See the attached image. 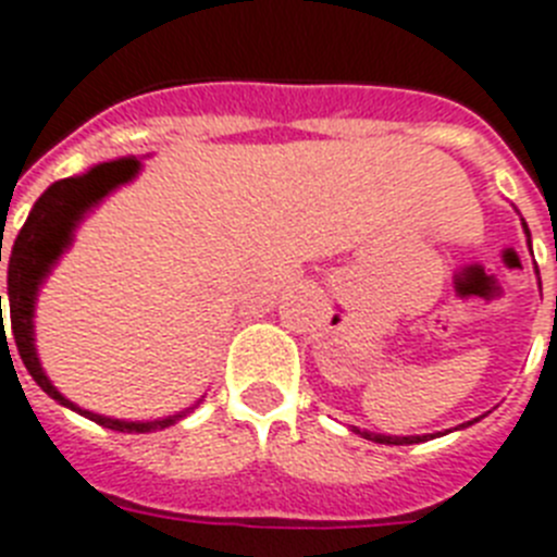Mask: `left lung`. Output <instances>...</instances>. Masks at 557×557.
Here are the masks:
<instances>
[{
  "label": "left lung",
  "mask_w": 557,
  "mask_h": 557,
  "mask_svg": "<svg viewBox=\"0 0 557 557\" xmlns=\"http://www.w3.org/2000/svg\"><path fill=\"white\" fill-rule=\"evenodd\" d=\"M524 231H527V222H524ZM527 236H530V231H527ZM470 425V422H468ZM363 440H372V442H380V445H411V442H425L428 436H383V434H369V431H360V428H355Z\"/></svg>",
  "instance_id": "8db88e82"
}]
</instances>
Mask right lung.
<instances>
[{
    "instance_id": "right-lung-1",
    "label": "right lung",
    "mask_w": 557,
    "mask_h": 557,
    "mask_svg": "<svg viewBox=\"0 0 557 557\" xmlns=\"http://www.w3.org/2000/svg\"><path fill=\"white\" fill-rule=\"evenodd\" d=\"M140 163L135 157H121V160H112V163H101L89 169L87 174L81 177H66L52 183L33 206L30 216H27L25 227L18 231L16 242L11 247V261H8V298H11V332L13 341H16V349L22 355V363L27 366L30 377L50 394L52 400L61 403V406L73 408L78 414L89 417L98 425L109 428V431H123V434H146V431H157V428H165L174 422V417L169 420H154V422H123V420H109V417L92 414V411H84V408H75L73 403L61 397L55 392L47 374L41 372V363L36 358V346H33V304H36V293H39V284L45 282V275L50 273V268L55 264L64 247L73 239V231L78 225V220L89 208L98 202L101 197H107L112 188H117L121 183H129L137 174ZM2 261V250H0ZM0 315H2V296H0ZM4 326V318H2ZM8 341L2 330V344Z\"/></svg>"
}]
</instances>
